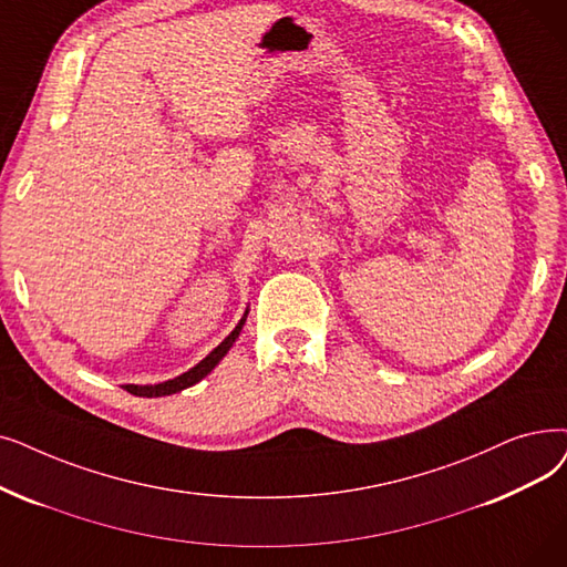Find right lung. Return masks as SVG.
Wrapping results in <instances>:
<instances>
[{"instance_id":"add662e5","label":"right lung","mask_w":567,"mask_h":567,"mask_svg":"<svg viewBox=\"0 0 567 567\" xmlns=\"http://www.w3.org/2000/svg\"><path fill=\"white\" fill-rule=\"evenodd\" d=\"M248 312H250V310L243 312V317H240V322L236 324V329H234L223 342H219L210 354H206L199 363L192 365L189 371H185L183 375H178V378H174V380H166V382H157V384H125V389H127L130 393H134V396L157 399V396H171V393H178V391H183V389H187V386H192V384H196V382H202V380L213 371V368L225 359V354L231 350V344H234L236 338L240 336V329H243V324H245V319H248Z\"/></svg>"}]
</instances>
